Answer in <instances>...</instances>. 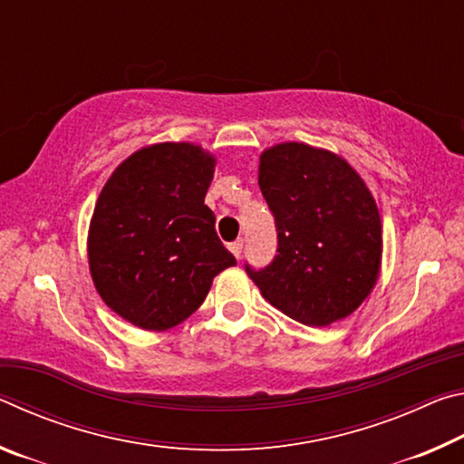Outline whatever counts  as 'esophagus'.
Here are the masks:
<instances>
[{
    "label": "esophagus",
    "instance_id": "esophagus-1",
    "mask_svg": "<svg viewBox=\"0 0 464 464\" xmlns=\"http://www.w3.org/2000/svg\"><path fill=\"white\" fill-rule=\"evenodd\" d=\"M229 249L233 251V256L237 257V260H239L241 254H243V239H235V241H231V243H229Z\"/></svg>",
    "mask_w": 464,
    "mask_h": 464
}]
</instances>
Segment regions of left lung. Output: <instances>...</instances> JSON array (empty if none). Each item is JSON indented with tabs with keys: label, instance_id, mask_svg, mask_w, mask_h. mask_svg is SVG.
Here are the masks:
<instances>
[{
	"label": "left lung",
	"instance_id": "left-lung-1",
	"mask_svg": "<svg viewBox=\"0 0 464 464\" xmlns=\"http://www.w3.org/2000/svg\"><path fill=\"white\" fill-rule=\"evenodd\" d=\"M260 190L276 227V256L246 262L266 301L303 325L354 313L381 268V217L362 179L324 149L282 143L260 157Z\"/></svg>",
	"mask_w": 464,
	"mask_h": 464
}]
</instances>
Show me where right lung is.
<instances>
[{"instance_id":"obj_1","label":"right lung","mask_w":464,"mask_h":464,"mask_svg":"<svg viewBox=\"0 0 464 464\" xmlns=\"http://www.w3.org/2000/svg\"><path fill=\"white\" fill-rule=\"evenodd\" d=\"M215 160L190 143L140 149L102 190L90 227V270L110 309L132 325L169 329L207 298L235 256L204 204Z\"/></svg>"}]
</instances>
